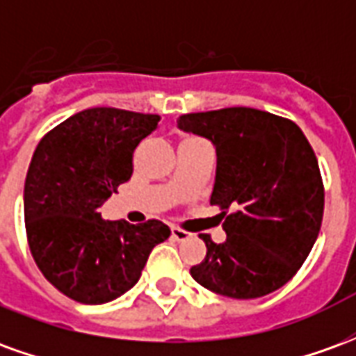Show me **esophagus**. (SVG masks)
Returning <instances> with one entry per match:
<instances>
[{"instance_id":"obj_1","label":"esophagus","mask_w":356,"mask_h":356,"mask_svg":"<svg viewBox=\"0 0 356 356\" xmlns=\"http://www.w3.org/2000/svg\"><path fill=\"white\" fill-rule=\"evenodd\" d=\"M171 238L177 240V242H183V240L191 238V232L183 231V229H179V227H171Z\"/></svg>"}]
</instances>
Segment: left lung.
I'll return each instance as SVG.
<instances>
[{"mask_svg": "<svg viewBox=\"0 0 356 356\" xmlns=\"http://www.w3.org/2000/svg\"><path fill=\"white\" fill-rule=\"evenodd\" d=\"M183 131L206 137L217 152L211 206L221 208L227 240L208 234L196 282L219 296L263 298L282 288L321 232L324 185L309 140L291 120L246 106L183 114Z\"/></svg>", "mask_w": 356, "mask_h": 356, "instance_id": "8db88e82", "label": "left lung"}]
</instances>
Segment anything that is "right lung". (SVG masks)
I'll list each match as a JSON object with an SVG mask.
<instances>
[{"instance_id":"add662e5","label":"right lung","mask_w":356,"mask_h":356,"mask_svg":"<svg viewBox=\"0 0 356 356\" xmlns=\"http://www.w3.org/2000/svg\"><path fill=\"white\" fill-rule=\"evenodd\" d=\"M156 114L81 110L35 148L24 183V223L35 265L66 298L101 305L133 288L152 248L170 238L158 219L104 221V200L133 173V150L154 131Z\"/></svg>"}]
</instances>
